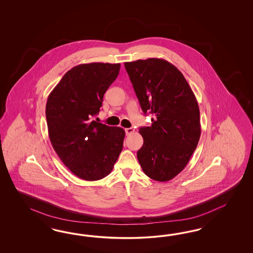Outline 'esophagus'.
Instances as JSON below:
<instances>
[{
    "mask_svg": "<svg viewBox=\"0 0 253 253\" xmlns=\"http://www.w3.org/2000/svg\"><path fill=\"white\" fill-rule=\"evenodd\" d=\"M125 132H126L127 135H130V134L134 132V129L133 128H127V129H125Z\"/></svg>",
    "mask_w": 253,
    "mask_h": 253,
    "instance_id": "1",
    "label": "esophagus"
}]
</instances>
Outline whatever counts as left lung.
Here are the masks:
<instances>
[{"mask_svg": "<svg viewBox=\"0 0 253 253\" xmlns=\"http://www.w3.org/2000/svg\"><path fill=\"white\" fill-rule=\"evenodd\" d=\"M134 92L152 124L141 127L143 146L137 159L155 181L167 182L179 174L191 158L201 133L199 107L181 71L161 58L125 62Z\"/></svg>", "mask_w": 253, "mask_h": 253, "instance_id": "obj_1", "label": "left lung"}]
</instances>
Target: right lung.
I'll use <instances>...</instances> for the list:
<instances>
[{
	"label": "right lung",
	"instance_id": "right-lung-1",
	"mask_svg": "<svg viewBox=\"0 0 253 253\" xmlns=\"http://www.w3.org/2000/svg\"><path fill=\"white\" fill-rule=\"evenodd\" d=\"M120 68V63L78 65L47 98L46 121L53 148L65 166L85 181L107 176L123 150V128L92 120Z\"/></svg>",
	"mask_w": 253,
	"mask_h": 253
}]
</instances>
